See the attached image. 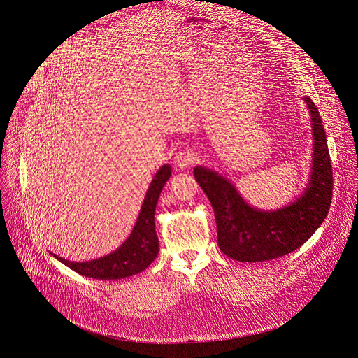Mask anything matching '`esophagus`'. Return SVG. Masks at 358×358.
Returning <instances> with one entry per match:
<instances>
[{
    "mask_svg": "<svg viewBox=\"0 0 358 358\" xmlns=\"http://www.w3.org/2000/svg\"><path fill=\"white\" fill-rule=\"evenodd\" d=\"M193 162V157L189 152H178L173 157V165L180 169V171H185L187 169Z\"/></svg>",
    "mask_w": 358,
    "mask_h": 358,
    "instance_id": "esophagus-1",
    "label": "esophagus"
}]
</instances>
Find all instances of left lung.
<instances>
[{
    "instance_id": "8db88e82",
    "label": "left lung",
    "mask_w": 358,
    "mask_h": 358,
    "mask_svg": "<svg viewBox=\"0 0 358 358\" xmlns=\"http://www.w3.org/2000/svg\"><path fill=\"white\" fill-rule=\"evenodd\" d=\"M313 131L311 172L296 201L275 210H262L245 202L234 185L205 166L193 175L215 210L217 245L237 262H266L289 255L306 243L326 219L333 194V171L326 131L319 110L308 96Z\"/></svg>"
}]
</instances>
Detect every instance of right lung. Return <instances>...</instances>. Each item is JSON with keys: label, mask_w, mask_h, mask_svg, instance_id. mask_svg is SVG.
<instances>
[{"label": "right lung", "mask_w": 358, "mask_h": 358, "mask_svg": "<svg viewBox=\"0 0 358 358\" xmlns=\"http://www.w3.org/2000/svg\"><path fill=\"white\" fill-rule=\"evenodd\" d=\"M171 175V165H164L155 173L132 233L115 252L90 262H69L57 255L52 256L73 271L98 280L125 279V277L143 271L159 253V241L155 230V209L159 194Z\"/></svg>", "instance_id": "add662e5"}]
</instances>
